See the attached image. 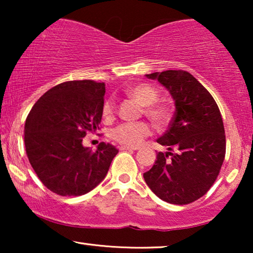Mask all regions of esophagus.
<instances>
[{
	"mask_svg": "<svg viewBox=\"0 0 253 253\" xmlns=\"http://www.w3.org/2000/svg\"><path fill=\"white\" fill-rule=\"evenodd\" d=\"M121 151H136L138 150V147H131V146H126V145H122L120 147Z\"/></svg>",
	"mask_w": 253,
	"mask_h": 253,
	"instance_id": "34e87169",
	"label": "esophagus"
}]
</instances>
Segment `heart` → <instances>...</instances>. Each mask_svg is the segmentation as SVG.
<instances>
[{
	"mask_svg": "<svg viewBox=\"0 0 253 253\" xmlns=\"http://www.w3.org/2000/svg\"><path fill=\"white\" fill-rule=\"evenodd\" d=\"M126 94L139 103L143 107V113L152 122L159 126H165L171 119V109L167 103L158 102L159 91L153 86L147 84H138L129 87ZM116 105L113 98L105 100L102 105V116L110 120L115 116ZM152 127L147 122L122 123L112 131V138L117 143L126 146L136 147L143 143L148 136H151Z\"/></svg>",
	"mask_w": 253,
	"mask_h": 253,
	"instance_id": "heart-1",
	"label": "heart"
}]
</instances>
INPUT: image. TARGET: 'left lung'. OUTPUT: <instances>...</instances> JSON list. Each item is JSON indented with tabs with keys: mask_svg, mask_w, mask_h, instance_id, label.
I'll use <instances>...</instances> for the list:
<instances>
[{
	"mask_svg": "<svg viewBox=\"0 0 253 253\" xmlns=\"http://www.w3.org/2000/svg\"><path fill=\"white\" fill-rule=\"evenodd\" d=\"M158 79L175 100L169 129L157 140L169 152H159L144 178L159 198L186 205L214 184L226 155L222 117L211 93L188 71L167 70L146 75Z\"/></svg>",
	"mask_w": 253,
	"mask_h": 253,
	"instance_id": "left-lung-1",
	"label": "left lung"
}]
</instances>
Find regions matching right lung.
Wrapping results in <instances>:
<instances>
[{
  "instance_id": "add662e5",
  "label": "right lung",
  "mask_w": 253,
  "mask_h": 253,
  "mask_svg": "<svg viewBox=\"0 0 253 253\" xmlns=\"http://www.w3.org/2000/svg\"><path fill=\"white\" fill-rule=\"evenodd\" d=\"M105 92V83L91 79L61 83L27 115V158L43 185L56 195L89 192L106 177L119 153L109 143L102 141L94 152L82 144L86 134L100 129Z\"/></svg>"
}]
</instances>
